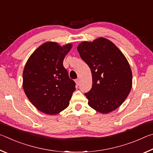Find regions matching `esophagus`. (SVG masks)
Instances as JSON below:
<instances>
[{
	"label": "esophagus",
	"mask_w": 153,
	"mask_h": 153,
	"mask_svg": "<svg viewBox=\"0 0 153 153\" xmlns=\"http://www.w3.org/2000/svg\"><path fill=\"white\" fill-rule=\"evenodd\" d=\"M76 85L77 86H79L80 84V79L79 78H77L76 79Z\"/></svg>",
	"instance_id": "obj_1"
}]
</instances>
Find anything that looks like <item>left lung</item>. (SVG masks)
I'll return each instance as SVG.
<instances>
[{
  "mask_svg": "<svg viewBox=\"0 0 153 153\" xmlns=\"http://www.w3.org/2000/svg\"><path fill=\"white\" fill-rule=\"evenodd\" d=\"M77 48L92 73V88L85 93L88 105L101 113L116 109L128 97L132 86V74L125 56L105 38L83 42Z\"/></svg>",
  "mask_w": 153,
  "mask_h": 153,
  "instance_id": "1",
  "label": "left lung"
}]
</instances>
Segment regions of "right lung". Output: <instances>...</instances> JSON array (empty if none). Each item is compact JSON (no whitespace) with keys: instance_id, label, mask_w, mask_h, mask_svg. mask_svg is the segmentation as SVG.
Instances as JSON below:
<instances>
[{"instance_id":"right-lung-1","label":"right lung","mask_w":153,"mask_h":153,"mask_svg":"<svg viewBox=\"0 0 153 153\" xmlns=\"http://www.w3.org/2000/svg\"><path fill=\"white\" fill-rule=\"evenodd\" d=\"M71 44L63 46L47 42L32 54L23 72V88L28 99L41 112L55 115L68 107L76 83L63 65Z\"/></svg>"}]
</instances>
